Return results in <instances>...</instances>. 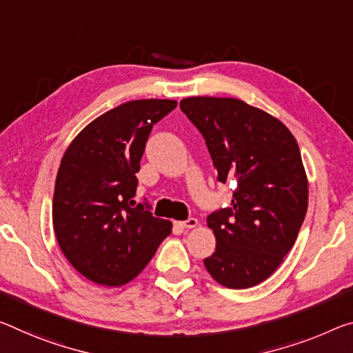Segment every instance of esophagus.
<instances>
[{"instance_id":"esophagus-1","label":"esophagus","mask_w":353,"mask_h":353,"mask_svg":"<svg viewBox=\"0 0 353 353\" xmlns=\"http://www.w3.org/2000/svg\"><path fill=\"white\" fill-rule=\"evenodd\" d=\"M199 225L196 218H188L185 221H176V226L181 228V229H193Z\"/></svg>"}]
</instances>
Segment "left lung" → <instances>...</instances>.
<instances>
[{"label": "left lung", "mask_w": 353, "mask_h": 353, "mask_svg": "<svg viewBox=\"0 0 353 353\" xmlns=\"http://www.w3.org/2000/svg\"><path fill=\"white\" fill-rule=\"evenodd\" d=\"M181 110L204 137L218 182L236 185L231 207L207 216L218 284L247 289L272 275L294 247L307 209L299 144L276 117L232 97H188Z\"/></svg>", "instance_id": "8db88e82"}]
</instances>
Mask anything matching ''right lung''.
<instances>
[{
  "label": "right lung",
  "instance_id": "1",
  "mask_svg": "<svg viewBox=\"0 0 353 353\" xmlns=\"http://www.w3.org/2000/svg\"><path fill=\"white\" fill-rule=\"evenodd\" d=\"M176 100H132L106 111L78 133L54 183L53 229L67 261L89 281L122 286L138 276L171 221L137 204L139 161L149 133Z\"/></svg>",
  "mask_w": 353,
  "mask_h": 353
}]
</instances>
